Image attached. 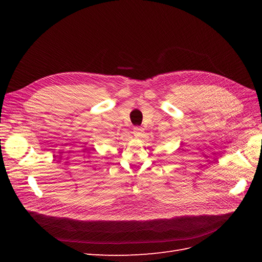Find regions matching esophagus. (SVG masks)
<instances>
[{"label": "esophagus", "instance_id": "34e87169", "mask_svg": "<svg viewBox=\"0 0 262 262\" xmlns=\"http://www.w3.org/2000/svg\"><path fill=\"white\" fill-rule=\"evenodd\" d=\"M143 132H144V130H143V128H141V126H136V128L133 129V134L138 138L143 136Z\"/></svg>", "mask_w": 262, "mask_h": 262}]
</instances>
